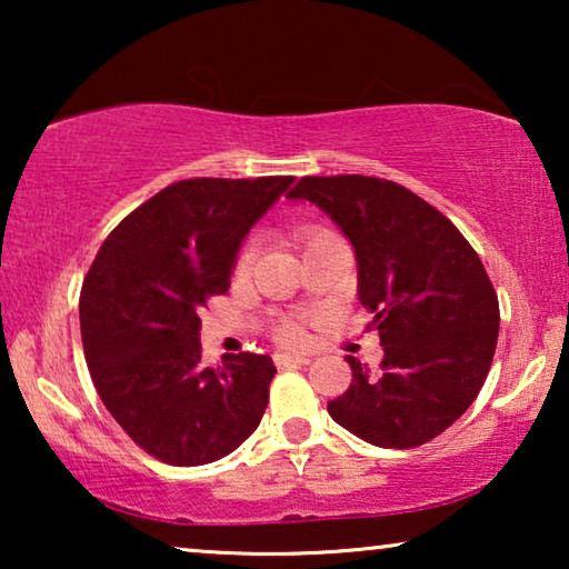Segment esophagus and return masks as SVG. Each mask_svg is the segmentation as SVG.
Returning a JSON list of instances; mask_svg holds the SVG:
<instances>
[{
    "label": "esophagus",
    "instance_id": "obj_1",
    "mask_svg": "<svg viewBox=\"0 0 569 569\" xmlns=\"http://www.w3.org/2000/svg\"><path fill=\"white\" fill-rule=\"evenodd\" d=\"M306 355H274L277 368H292V365H308Z\"/></svg>",
    "mask_w": 569,
    "mask_h": 569
}]
</instances>
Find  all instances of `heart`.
Here are the masks:
<instances>
[{
    "label": "heart",
    "instance_id": "b5f03b06",
    "mask_svg": "<svg viewBox=\"0 0 569 569\" xmlns=\"http://www.w3.org/2000/svg\"><path fill=\"white\" fill-rule=\"evenodd\" d=\"M318 236H326V232H313V236H310L308 240H313V238H318ZM253 256H256L253 246H246L243 253H240V259H238V271H240V274H243V271H248V267H251ZM279 339H284V341H300V339H302V329H300L298 323H282V326H279Z\"/></svg>",
    "mask_w": 569,
    "mask_h": 569
}]
</instances>
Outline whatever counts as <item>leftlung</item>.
I'll return each instance as SVG.
<instances>
[{
    "label": "left lung",
    "instance_id": "obj_1",
    "mask_svg": "<svg viewBox=\"0 0 569 569\" xmlns=\"http://www.w3.org/2000/svg\"><path fill=\"white\" fill-rule=\"evenodd\" d=\"M313 201L349 238L357 295L383 345L378 372L347 355L352 383L329 401L337 425L378 448H417L477 399L492 365L500 302L453 222L403 186L372 176H306Z\"/></svg>",
    "mask_w": 569,
    "mask_h": 569
}]
</instances>
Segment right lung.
<instances>
[{"mask_svg":"<svg viewBox=\"0 0 569 569\" xmlns=\"http://www.w3.org/2000/svg\"><path fill=\"white\" fill-rule=\"evenodd\" d=\"M292 176L170 183L116 224L80 295L84 360L106 409L170 466L228 456L269 403V355L201 365V308L228 292L240 243Z\"/></svg>","mask_w":569,"mask_h":569,"instance_id":"right-lung-1","label":"right lung"}]
</instances>
